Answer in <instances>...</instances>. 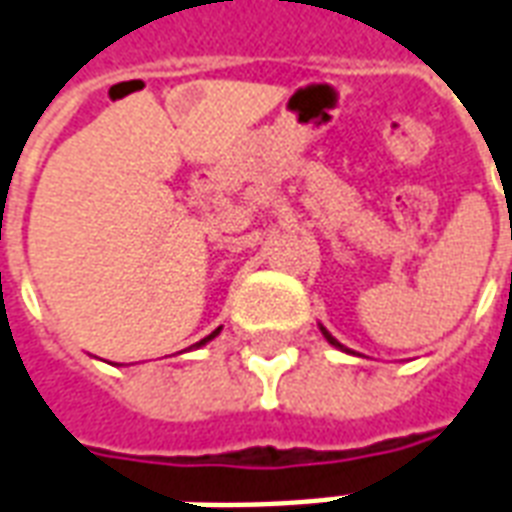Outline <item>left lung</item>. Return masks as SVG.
I'll return each instance as SVG.
<instances>
[{
  "instance_id": "obj_1",
  "label": "left lung",
  "mask_w": 512,
  "mask_h": 512,
  "mask_svg": "<svg viewBox=\"0 0 512 512\" xmlns=\"http://www.w3.org/2000/svg\"><path fill=\"white\" fill-rule=\"evenodd\" d=\"M320 333H323V336H325V342H328V344H333V347H336V350H342V352H352V350H347V347H344L342 342H336V339H333L331 333L325 331V325H320Z\"/></svg>"
}]
</instances>
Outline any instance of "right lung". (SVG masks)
Masks as SVG:
<instances>
[{"label":"right lung","instance_id":"add662e5","mask_svg":"<svg viewBox=\"0 0 512 512\" xmlns=\"http://www.w3.org/2000/svg\"><path fill=\"white\" fill-rule=\"evenodd\" d=\"M219 331H222V328H217V331H211V333H208V336H206V339H200V342H198V344H192V347L198 350V347H203V344H206V342H211L214 336H219Z\"/></svg>","mask_w":512,"mask_h":512}]
</instances>
